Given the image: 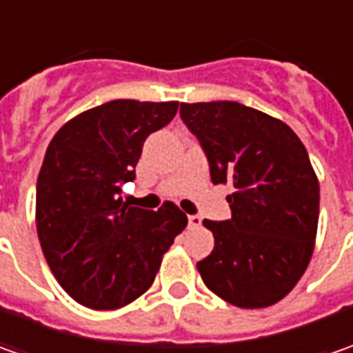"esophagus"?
I'll use <instances>...</instances> for the list:
<instances>
[{"instance_id": "1", "label": "esophagus", "mask_w": 353, "mask_h": 353, "mask_svg": "<svg viewBox=\"0 0 353 353\" xmlns=\"http://www.w3.org/2000/svg\"><path fill=\"white\" fill-rule=\"evenodd\" d=\"M200 224H202V218L200 216H188V225L190 228H198Z\"/></svg>"}]
</instances>
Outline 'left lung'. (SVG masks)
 Returning a JSON list of instances; mask_svg holds the SVG:
<instances>
[{"label": "left lung", "mask_w": 353, "mask_h": 353, "mask_svg": "<svg viewBox=\"0 0 353 353\" xmlns=\"http://www.w3.org/2000/svg\"><path fill=\"white\" fill-rule=\"evenodd\" d=\"M214 184H234L232 218L204 220L214 250L198 261L204 285L239 308L287 296L310 263L320 188L303 141L287 123L237 102L181 103Z\"/></svg>", "instance_id": "obj_1"}]
</instances>
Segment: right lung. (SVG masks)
Returning a JSON list of instances; mask_svg holds the SVG:
<instances>
[{
  "label": "right lung",
  "instance_id": "add662e5",
  "mask_svg": "<svg viewBox=\"0 0 353 353\" xmlns=\"http://www.w3.org/2000/svg\"><path fill=\"white\" fill-rule=\"evenodd\" d=\"M179 102L114 100L66 121L48 143L37 179V234L48 267L76 303L114 310L147 291L188 220L172 202L129 206L143 143Z\"/></svg>",
  "mask_w": 353,
  "mask_h": 353
}]
</instances>
